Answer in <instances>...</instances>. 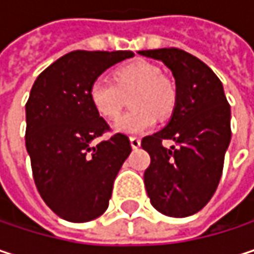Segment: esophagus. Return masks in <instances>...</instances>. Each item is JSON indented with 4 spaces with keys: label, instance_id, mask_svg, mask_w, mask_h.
<instances>
[{
    "label": "esophagus",
    "instance_id": "34e87169",
    "mask_svg": "<svg viewBox=\"0 0 254 254\" xmlns=\"http://www.w3.org/2000/svg\"><path fill=\"white\" fill-rule=\"evenodd\" d=\"M129 141H130V147H132V148H138V147L141 145V139L136 138V136H130Z\"/></svg>",
    "mask_w": 254,
    "mask_h": 254
}]
</instances>
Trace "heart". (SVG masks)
Wrapping results in <instances>:
<instances>
[{"instance_id": "obj_1", "label": "heart", "mask_w": 254, "mask_h": 254, "mask_svg": "<svg viewBox=\"0 0 254 254\" xmlns=\"http://www.w3.org/2000/svg\"><path fill=\"white\" fill-rule=\"evenodd\" d=\"M115 83L103 77L95 79L88 91L89 101L97 113L106 119H115L130 97L132 112L122 115L113 124L119 133H142L156 125V115L168 116L175 106L174 85L162 76V70L145 60L124 64L113 72Z\"/></svg>"}]
</instances>
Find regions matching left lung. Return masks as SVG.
<instances>
[{
    "label": "left lung",
    "mask_w": 254,
    "mask_h": 254,
    "mask_svg": "<svg viewBox=\"0 0 254 254\" xmlns=\"http://www.w3.org/2000/svg\"><path fill=\"white\" fill-rule=\"evenodd\" d=\"M138 54L162 62L177 85L168 125L141 141L151 159L144 172L145 190L160 213L191 216L209 203L221 181L231 141V107L219 77L197 57L178 48ZM165 139L176 145L166 149Z\"/></svg>",
    "instance_id": "8db88e82"
}]
</instances>
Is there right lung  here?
<instances>
[{
    "instance_id": "obj_1",
    "label": "right lung",
    "mask_w": 254,
    "mask_h": 254,
    "mask_svg": "<svg viewBox=\"0 0 254 254\" xmlns=\"http://www.w3.org/2000/svg\"><path fill=\"white\" fill-rule=\"evenodd\" d=\"M132 51H72L36 77L26 103V150L47 206L69 222L101 216L113 182L130 154L129 138L109 130L89 101V86Z\"/></svg>"
}]
</instances>
